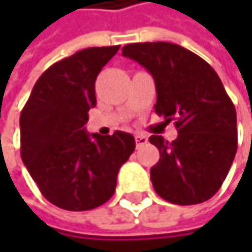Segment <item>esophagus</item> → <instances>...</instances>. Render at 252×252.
Listing matches in <instances>:
<instances>
[{
	"label": "esophagus",
	"instance_id": "esophagus-1",
	"mask_svg": "<svg viewBox=\"0 0 252 252\" xmlns=\"http://www.w3.org/2000/svg\"><path fill=\"white\" fill-rule=\"evenodd\" d=\"M147 143V137L146 135H143V134H135V144H137V147H141V146H144Z\"/></svg>",
	"mask_w": 252,
	"mask_h": 252
}]
</instances>
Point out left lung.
Instances as JSON below:
<instances>
[{
    "mask_svg": "<svg viewBox=\"0 0 252 252\" xmlns=\"http://www.w3.org/2000/svg\"><path fill=\"white\" fill-rule=\"evenodd\" d=\"M123 55L153 76L155 112L178 129L172 143L156 134L149 138L160 153L150 169L155 191L181 206L207 201L222 187L238 147L236 111L220 78L176 43H129Z\"/></svg>",
    "mask_w": 252,
    "mask_h": 252,
    "instance_id": "1",
    "label": "left lung"
}]
</instances>
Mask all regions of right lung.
I'll return each mask as SVG.
<instances>
[{"instance_id": "right-lung-1", "label": "right lung", "mask_w": 252, "mask_h": 252, "mask_svg": "<svg viewBox=\"0 0 252 252\" xmlns=\"http://www.w3.org/2000/svg\"><path fill=\"white\" fill-rule=\"evenodd\" d=\"M120 46L87 48L51 65L20 114L22 159L42 195L60 209L92 210L115 192L120 168L135 149L131 134H89L94 81Z\"/></svg>"}]
</instances>
